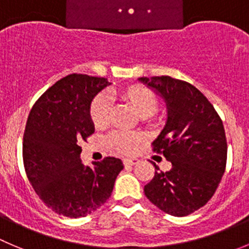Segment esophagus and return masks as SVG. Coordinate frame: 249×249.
<instances>
[{"mask_svg":"<svg viewBox=\"0 0 249 249\" xmlns=\"http://www.w3.org/2000/svg\"><path fill=\"white\" fill-rule=\"evenodd\" d=\"M139 162V160L137 158H129V159H124L123 160V164L126 165V166H133V165H137Z\"/></svg>","mask_w":249,"mask_h":249,"instance_id":"1","label":"esophagus"}]
</instances>
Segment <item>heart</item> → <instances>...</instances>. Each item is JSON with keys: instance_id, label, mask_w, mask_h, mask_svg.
Masks as SVG:
<instances>
[{"instance_id": "1", "label": "heart", "mask_w": 249, "mask_h": 249, "mask_svg": "<svg viewBox=\"0 0 249 249\" xmlns=\"http://www.w3.org/2000/svg\"><path fill=\"white\" fill-rule=\"evenodd\" d=\"M110 96L118 99L128 105L139 116L146 120H154L159 100L153 90L141 84L127 85L121 89H113ZM110 100L104 94H99L93 99L89 107V117L95 128H105L110 122ZM142 136L138 133L116 132L107 139V143L113 150L121 154H131L141 143Z\"/></svg>"}]
</instances>
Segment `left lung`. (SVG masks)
I'll return each instance as SVG.
<instances>
[{"label":"left lung","instance_id":"1","mask_svg":"<svg viewBox=\"0 0 249 249\" xmlns=\"http://www.w3.org/2000/svg\"><path fill=\"white\" fill-rule=\"evenodd\" d=\"M166 103L167 121L153 142V150L171 162L155 175L144 193L155 207L186 216L214 196L226 167L227 143L222 121L210 101L184 80L169 75L139 78Z\"/></svg>","mask_w":249,"mask_h":249}]
</instances>
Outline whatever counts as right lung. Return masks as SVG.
Returning <instances> with one entry per match:
<instances>
[{
	"label": "right lung",
	"mask_w": 249,
	"mask_h": 249,
	"mask_svg": "<svg viewBox=\"0 0 249 249\" xmlns=\"http://www.w3.org/2000/svg\"><path fill=\"white\" fill-rule=\"evenodd\" d=\"M106 78L70 74L49 88L34 104L23 137V162L34 191L52 212L83 217L112 193L123 169L120 159L105 158L84 166L79 143L94 133L89 107L110 85Z\"/></svg>",
	"instance_id": "add662e5"
}]
</instances>
